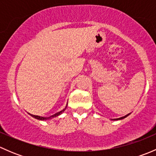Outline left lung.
<instances>
[{
    "label": "left lung",
    "mask_w": 156,
    "mask_h": 156,
    "mask_svg": "<svg viewBox=\"0 0 156 156\" xmlns=\"http://www.w3.org/2000/svg\"><path fill=\"white\" fill-rule=\"evenodd\" d=\"M130 113H129V114H127V115H125V116H123V117H121V118H119V119H112V120H113V121H118V120H122V119H125V118L126 117H127V116L129 115H130Z\"/></svg>",
    "instance_id": "left-lung-1"
}]
</instances>
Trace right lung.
<instances>
[{
	"label": "right lung",
	"mask_w": 156,
	"mask_h": 156,
	"mask_svg": "<svg viewBox=\"0 0 156 156\" xmlns=\"http://www.w3.org/2000/svg\"><path fill=\"white\" fill-rule=\"evenodd\" d=\"M67 105H68V103H67V104H66V106L65 108H63V109H62V110H61V111H60V112H59L55 113V114H54V115H53L49 116V117H42V116H39V115H31V114H30V113H29V114L30 115H31V116H32L33 118H34V119H37V120H41V121H46V120H49V119H53V118L57 117V116H59V115L62 114V113L64 111H65L66 108V107H67Z\"/></svg>",
	"instance_id": "right-lung-1"
}]
</instances>
